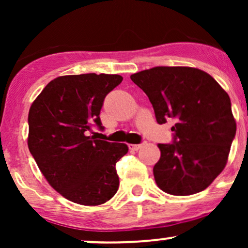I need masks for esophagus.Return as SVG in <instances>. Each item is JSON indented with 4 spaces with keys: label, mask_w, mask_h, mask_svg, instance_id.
<instances>
[{
    "label": "esophagus",
    "mask_w": 248,
    "mask_h": 248,
    "mask_svg": "<svg viewBox=\"0 0 248 248\" xmlns=\"http://www.w3.org/2000/svg\"><path fill=\"white\" fill-rule=\"evenodd\" d=\"M143 146V144H128V147H129L130 150H139L140 148Z\"/></svg>",
    "instance_id": "1"
}]
</instances>
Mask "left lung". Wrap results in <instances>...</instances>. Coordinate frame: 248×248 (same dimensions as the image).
I'll return each instance as SVG.
<instances>
[{"label":"left lung","instance_id":"8db88e82","mask_svg":"<svg viewBox=\"0 0 248 248\" xmlns=\"http://www.w3.org/2000/svg\"><path fill=\"white\" fill-rule=\"evenodd\" d=\"M152 102L157 124L175 122L172 143H160L157 186L173 196L205 190L224 170L237 124L231 100L209 73L156 66L130 76Z\"/></svg>","mask_w":248,"mask_h":248}]
</instances>
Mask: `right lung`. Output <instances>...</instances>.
I'll use <instances>...</instances> for the list:
<instances>
[{"mask_svg":"<svg viewBox=\"0 0 248 248\" xmlns=\"http://www.w3.org/2000/svg\"><path fill=\"white\" fill-rule=\"evenodd\" d=\"M121 81V76L105 73L58 77L30 107L31 155L50 186L73 203L100 205L119 189L115 164L127 144L96 140L87 132L93 124L104 129V100Z\"/></svg>","mask_w":248,"mask_h":248,"instance_id":"add662e5","label":"right lung"}]
</instances>
